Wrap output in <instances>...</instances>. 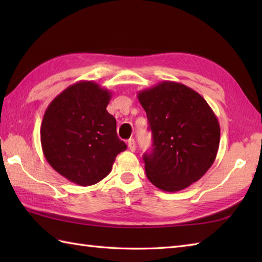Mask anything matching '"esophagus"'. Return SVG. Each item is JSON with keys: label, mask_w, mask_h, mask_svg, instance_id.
<instances>
[{"label": "esophagus", "mask_w": 262, "mask_h": 262, "mask_svg": "<svg viewBox=\"0 0 262 262\" xmlns=\"http://www.w3.org/2000/svg\"><path fill=\"white\" fill-rule=\"evenodd\" d=\"M128 147H129V149H130L132 152H135L136 143H135L134 138H129V140H128Z\"/></svg>", "instance_id": "esophagus-1"}]
</instances>
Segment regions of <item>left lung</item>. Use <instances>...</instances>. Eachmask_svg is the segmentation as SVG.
Here are the masks:
<instances>
[{
  "label": "left lung",
  "instance_id": "1",
  "mask_svg": "<svg viewBox=\"0 0 262 262\" xmlns=\"http://www.w3.org/2000/svg\"><path fill=\"white\" fill-rule=\"evenodd\" d=\"M153 148L144 154L147 179L176 192L198 181L213 165L220 146V124L206 100L181 83L163 81L142 90Z\"/></svg>",
  "mask_w": 262,
  "mask_h": 262
}]
</instances>
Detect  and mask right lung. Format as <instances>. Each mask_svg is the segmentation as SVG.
Segmentation results:
<instances>
[{
  "label": "right lung",
  "instance_id": "right-lung-1",
  "mask_svg": "<svg viewBox=\"0 0 262 262\" xmlns=\"http://www.w3.org/2000/svg\"><path fill=\"white\" fill-rule=\"evenodd\" d=\"M111 93L93 81L66 88L49 103L40 127L42 152L66 179L88 187L107 177L127 148L107 111Z\"/></svg>",
  "mask_w": 262,
  "mask_h": 262
}]
</instances>
